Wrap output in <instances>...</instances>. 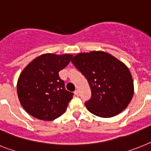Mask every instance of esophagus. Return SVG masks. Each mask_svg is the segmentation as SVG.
<instances>
[{
    "label": "esophagus",
    "instance_id": "esophagus-1",
    "mask_svg": "<svg viewBox=\"0 0 151 151\" xmlns=\"http://www.w3.org/2000/svg\"><path fill=\"white\" fill-rule=\"evenodd\" d=\"M74 93H75V94H76V96L79 95V91H78V90H76V91H75Z\"/></svg>",
    "mask_w": 151,
    "mask_h": 151
}]
</instances>
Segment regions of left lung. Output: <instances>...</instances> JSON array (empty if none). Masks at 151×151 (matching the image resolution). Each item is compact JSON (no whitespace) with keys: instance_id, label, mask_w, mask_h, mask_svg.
<instances>
[{"instance_id":"8db88e82","label":"left lung","mask_w":151,"mask_h":151,"mask_svg":"<svg viewBox=\"0 0 151 151\" xmlns=\"http://www.w3.org/2000/svg\"><path fill=\"white\" fill-rule=\"evenodd\" d=\"M72 63L91 88V97L85 103L89 112L108 118L127 107L134 94V84L123 63L103 51L81 53L73 57Z\"/></svg>"}]
</instances>
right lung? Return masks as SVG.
<instances>
[{"mask_svg": "<svg viewBox=\"0 0 151 151\" xmlns=\"http://www.w3.org/2000/svg\"><path fill=\"white\" fill-rule=\"evenodd\" d=\"M72 57L70 54H42L23 69L17 82V94L29 115L50 121L65 112L74 94L66 90L59 72Z\"/></svg>", "mask_w": 151, "mask_h": 151, "instance_id": "obj_1", "label": "right lung"}]
</instances>
